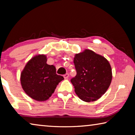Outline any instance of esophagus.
<instances>
[{
    "instance_id": "esophagus-1",
    "label": "esophagus",
    "mask_w": 135,
    "mask_h": 135,
    "mask_svg": "<svg viewBox=\"0 0 135 135\" xmlns=\"http://www.w3.org/2000/svg\"><path fill=\"white\" fill-rule=\"evenodd\" d=\"M64 77L65 79H68V77H69V74H68V73H66L64 75Z\"/></svg>"
}]
</instances>
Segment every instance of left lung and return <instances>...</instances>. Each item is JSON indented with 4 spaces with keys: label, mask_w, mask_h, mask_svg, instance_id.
<instances>
[{
    "label": "left lung",
    "mask_w": 135,
    "mask_h": 135,
    "mask_svg": "<svg viewBox=\"0 0 135 135\" xmlns=\"http://www.w3.org/2000/svg\"><path fill=\"white\" fill-rule=\"evenodd\" d=\"M74 64L77 74L71 82L78 97L85 102L99 99L106 92L111 82L112 70L108 61L86 49L76 55Z\"/></svg>",
    "instance_id": "1"
}]
</instances>
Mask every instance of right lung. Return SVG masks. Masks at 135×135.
Wrapping results in <instances>:
<instances>
[{"instance_id":"add662e5","label":"right lung","mask_w":135,"mask_h":135,"mask_svg":"<svg viewBox=\"0 0 135 135\" xmlns=\"http://www.w3.org/2000/svg\"><path fill=\"white\" fill-rule=\"evenodd\" d=\"M46 56L39 55L30 60L21 74L22 89L30 97L38 101L49 99L64 77L56 74L53 65L47 64Z\"/></svg>"}]
</instances>
